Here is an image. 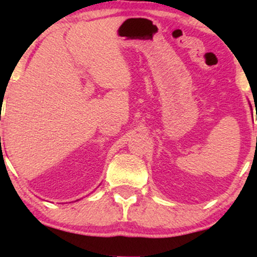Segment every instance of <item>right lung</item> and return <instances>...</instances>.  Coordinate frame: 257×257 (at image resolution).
I'll return each mask as SVG.
<instances>
[{
	"instance_id": "1",
	"label": "right lung",
	"mask_w": 257,
	"mask_h": 257,
	"mask_svg": "<svg viewBox=\"0 0 257 257\" xmlns=\"http://www.w3.org/2000/svg\"><path fill=\"white\" fill-rule=\"evenodd\" d=\"M0 143H1V137H0Z\"/></svg>"
}]
</instances>
